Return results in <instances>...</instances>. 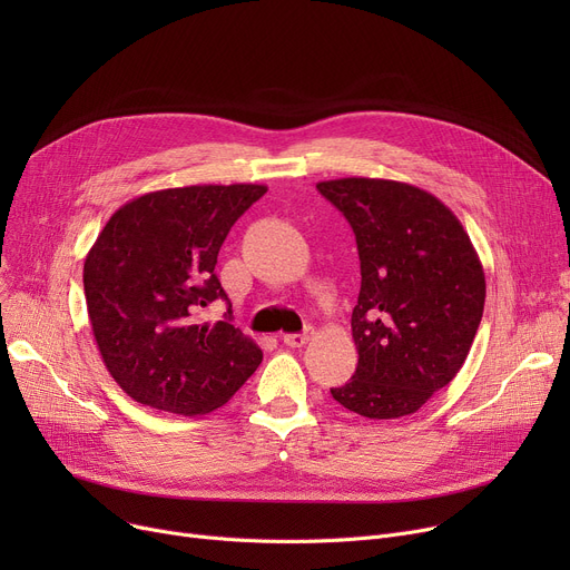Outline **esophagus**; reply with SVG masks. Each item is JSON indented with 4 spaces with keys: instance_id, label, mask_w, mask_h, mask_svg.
Returning <instances> with one entry per match:
<instances>
[{
    "instance_id": "34e87169",
    "label": "esophagus",
    "mask_w": 570,
    "mask_h": 570,
    "mask_svg": "<svg viewBox=\"0 0 570 570\" xmlns=\"http://www.w3.org/2000/svg\"><path fill=\"white\" fill-rule=\"evenodd\" d=\"M284 340V344L286 346H291V348H303L309 340H312V333H301V335H284L282 337Z\"/></svg>"
}]
</instances>
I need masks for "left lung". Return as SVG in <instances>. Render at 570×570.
Segmentation results:
<instances>
[{
    "mask_svg": "<svg viewBox=\"0 0 570 570\" xmlns=\"http://www.w3.org/2000/svg\"><path fill=\"white\" fill-rule=\"evenodd\" d=\"M316 189L351 224L363 275L351 314L357 367L331 393L374 421L415 413L466 361L485 307L483 263L451 207L425 189L376 177Z\"/></svg>",
    "mask_w": 570,
    "mask_h": 570,
    "instance_id": "8db88e82",
    "label": "left lung"
}]
</instances>
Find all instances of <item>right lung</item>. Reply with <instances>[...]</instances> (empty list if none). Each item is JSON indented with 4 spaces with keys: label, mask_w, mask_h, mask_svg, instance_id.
<instances>
[{
    "label": "right lung",
    "mask_w": 570,
    "mask_h": 570,
    "mask_svg": "<svg viewBox=\"0 0 570 570\" xmlns=\"http://www.w3.org/2000/svg\"><path fill=\"white\" fill-rule=\"evenodd\" d=\"M265 185L142 194L108 219L82 284L104 365L138 404L179 415L224 406L261 365L258 344L200 309L228 301L215 265L230 226ZM230 314V312H228Z\"/></svg>",
    "instance_id": "add662e5"
}]
</instances>
